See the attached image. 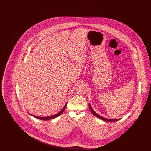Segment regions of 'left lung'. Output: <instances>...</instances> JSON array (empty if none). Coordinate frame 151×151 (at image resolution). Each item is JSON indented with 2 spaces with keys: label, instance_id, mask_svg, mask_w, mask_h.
Returning a JSON list of instances; mask_svg holds the SVG:
<instances>
[{
  "label": "left lung",
  "instance_id": "left-lung-1",
  "mask_svg": "<svg viewBox=\"0 0 151 151\" xmlns=\"http://www.w3.org/2000/svg\"><path fill=\"white\" fill-rule=\"evenodd\" d=\"M89 109H90V110H91V112L93 113V114L94 115H95L96 117H97V118H100V119H102V120H104V121H110V122L116 121H118V120H119V119H107V118H104V117H102V116H101L100 115H98L96 113H95V111H94L93 110V109H92V108H91V106L90 104H89Z\"/></svg>",
  "mask_w": 151,
  "mask_h": 151
}]
</instances>
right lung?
Segmentation results:
<instances>
[{
  "label": "right lung",
  "mask_w": 151,
  "mask_h": 151,
  "mask_svg": "<svg viewBox=\"0 0 151 151\" xmlns=\"http://www.w3.org/2000/svg\"><path fill=\"white\" fill-rule=\"evenodd\" d=\"M66 105H67V104L65 105V106H64L63 109H62V110H61V111H60L59 113H58V114H55V115H52V116H47V117H39V116H37L32 115V114H30V115H32V116H33L34 117H35V118H37V119H41V120H43V121H47V120H49V119H51L55 118L57 117V116H59V115H61V114H62V113L64 111L65 108V107H66Z\"/></svg>",
  "instance_id": "1"
}]
</instances>
